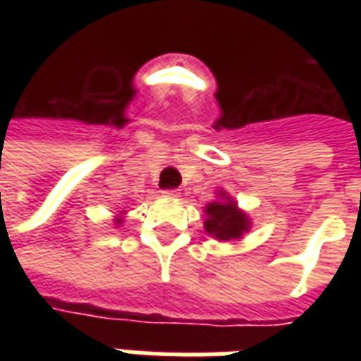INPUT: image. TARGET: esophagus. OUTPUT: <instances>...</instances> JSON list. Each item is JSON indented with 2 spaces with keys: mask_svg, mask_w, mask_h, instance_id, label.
Returning <instances> with one entry per match:
<instances>
[{
  "mask_svg": "<svg viewBox=\"0 0 361 361\" xmlns=\"http://www.w3.org/2000/svg\"><path fill=\"white\" fill-rule=\"evenodd\" d=\"M178 195H180L178 189H164V191H162V197H166V199H176Z\"/></svg>",
  "mask_w": 361,
  "mask_h": 361,
  "instance_id": "34e87169",
  "label": "esophagus"
}]
</instances>
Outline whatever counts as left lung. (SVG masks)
<instances>
[{
  "instance_id": "obj_1",
  "label": "left lung",
  "mask_w": 361,
  "mask_h": 361,
  "mask_svg": "<svg viewBox=\"0 0 361 361\" xmlns=\"http://www.w3.org/2000/svg\"><path fill=\"white\" fill-rule=\"evenodd\" d=\"M209 219L204 222V230L219 240H235L250 228L247 216L238 211L232 201L230 203H211L207 207Z\"/></svg>"
}]
</instances>
